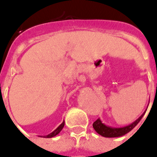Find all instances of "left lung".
Listing matches in <instances>:
<instances>
[{
  "mask_svg": "<svg viewBox=\"0 0 157 157\" xmlns=\"http://www.w3.org/2000/svg\"><path fill=\"white\" fill-rule=\"evenodd\" d=\"M146 110H147V109H146ZM146 110H145V112L143 113L136 120H135L133 123L129 124L124 126V127H113V126L106 125L104 123H102V121L100 118H98L93 123L92 126H93V128L95 129L96 132L100 135L103 136V137H106V138L121 137L123 135H126L129 131H131L132 129L135 128L136 125L138 124L139 122L141 120L142 117L145 115Z\"/></svg>",
  "mask_w": 157,
  "mask_h": 157,
  "instance_id": "left-lung-1",
  "label": "left lung"
}]
</instances>
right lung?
Instances as JSON below:
<instances>
[{"label": "right lung", "mask_w": 157, "mask_h": 157, "mask_svg": "<svg viewBox=\"0 0 157 157\" xmlns=\"http://www.w3.org/2000/svg\"><path fill=\"white\" fill-rule=\"evenodd\" d=\"M64 125H65V121L62 122L61 124L59 125L58 127L55 128L54 131L51 132L50 134H48V135H39V136H40V137H43V138H52V137H55V135H57L59 132L61 131L62 128H64Z\"/></svg>", "instance_id": "1"}]
</instances>
